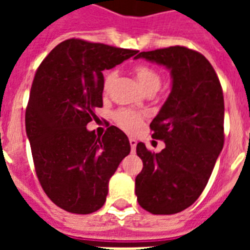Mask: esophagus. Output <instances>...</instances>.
Wrapping results in <instances>:
<instances>
[{"mask_svg": "<svg viewBox=\"0 0 250 250\" xmlns=\"http://www.w3.org/2000/svg\"><path fill=\"white\" fill-rule=\"evenodd\" d=\"M129 145H131V149H132V152H135V150H136L137 141L135 140V139H132V137H129Z\"/></svg>", "mask_w": 250, "mask_h": 250, "instance_id": "obj_1", "label": "esophagus"}]
</instances>
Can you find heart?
<instances>
[{
  "instance_id": "heart-1",
  "label": "heart",
  "mask_w": 250,
  "mask_h": 250,
  "mask_svg": "<svg viewBox=\"0 0 250 250\" xmlns=\"http://www.w3.org/2000/svg\"><path fill=\"white\" fill-rule=\"evenodd\" d=\"M133 74L136 76L137 82L144 88L146 92H156L161 86V75L158 74L156 68L148 64H136L133 67ZM115 74L114 72H107L104 78L102 83V89L104 92H107L113 83ZM114 119L122 128L128 131V132H135L140 128L141 123L144 121V114L139 111H133L128 109H119L114 115Z\"/></svg>"
}]
</instances>
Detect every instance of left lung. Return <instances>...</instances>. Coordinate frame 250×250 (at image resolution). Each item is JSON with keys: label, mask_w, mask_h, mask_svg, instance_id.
Listing matches in <instances>:
<instances>
[{"label": "left lung", "mask_w": 250, "mask_h": 250, "mask_svg": "<svg viewBox=\"0 0 250 250\" xmlns=\"http://www.w3.org/2000/svg\"><path fill=\"white\" fill-rule=\"evenodd\" d=\"M170 68L171 93L150 123L152 137L165 141L160 153L136 146L143 170L135 179L139 205L152 214H175L189 208L213 172L225 144V100L221 82L201 53L186 46L141 52Z\"/></svg>", "instance_id": "1"}]
</instances>
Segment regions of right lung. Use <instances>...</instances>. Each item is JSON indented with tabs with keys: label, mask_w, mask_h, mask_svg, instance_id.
<instances>
[{
	"label": "right lung",
	"mask_w": 250,
	"mask_h": 250,
	"mask_svg": "<svg viewBox=\"0 0 250 250\" xmlns=\"http://www.w3.org/2000/svg\"><path fill=\"white\" fill-rule=\"evenodd\" d=\"M137 50L68 39L45 57L33 78L25 131L42 189L57 206L90 214L106 201L109 179L131 152L128 137L110 125L102 137L86 125L102 107L104 70Z\"/></svg>",
	"instance_id": "right-lung-1"
}]
</instances>
